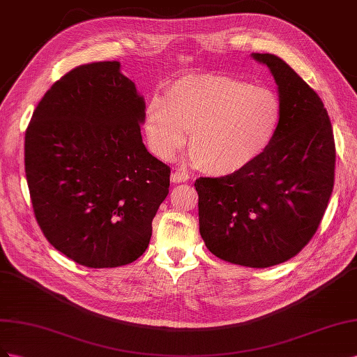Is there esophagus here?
<instances>
[{"label": "esophagus", "mask_w": 357, "mask_h": 357, "mask_svg": "<svg viewBox=\"0 0 357 357\" xmlns=\"http://www.w3.org/2000/svg\"><path fill=\"white\" fill-rule=\"evenodd\" d=\"M170 179H172V182H175V184H181V182H187L190 179V175L187 172L178 169L172 173Z\"/></svg>", "instance_id": "1"}]
</instances>
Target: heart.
<instances>
[{"label": "heart", "instance_id": "heart-1", "mask_svg": "<svg viewBox=\"0 0 357 357\" xmlns=\"http://www.w3.org/2000/svg\"><path fill=\"white\" fill-rule=\"evenodd\" d=\"M281 101L272 89L217 75L175 80L151 97L144 114L149 149L172 160L185 145L190 161L212 175H231L263 155L278 133Z\"/></svg>", "mask_w": 357, "mask_h": 357}]
</instances>
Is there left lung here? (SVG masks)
I'll return each mask as SVG.
<instances>
[{
    "label": "left lung",
    "mask_w": 357,
    "mask_h": 357,
    "mask_svg": "<svg viewBox=\"0 0 357 357\" xmlns=\"http://www.w3.org/2000/svg\"><path fill=\"white\" fill-rule=\"evenodd\" d=\"M278 86L281 124L252 165L199 178V229L206 248L248 268L286 261L307 245L328 208L335 176L332 124L321 98L289 64L252 54Z\"/></svg>",
    "instance_id": "1"
}]
</instances>
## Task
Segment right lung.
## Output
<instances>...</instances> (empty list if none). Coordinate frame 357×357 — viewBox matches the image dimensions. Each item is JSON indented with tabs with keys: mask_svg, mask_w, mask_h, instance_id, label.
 <instances>
[{
	"mask_svg": "<svg viewBox=\"0 0 357 357\" xmlns=\"http://www.w3.org/2000/svg\"><path fill=\"white\" fill-rule=\"evenodd\" d=\"M145 100L118 61L73 68L36 107L25 173L46 239L86 268H118L149 245L170 167L142 142Z\"/></svg>",
	"mask_w": 357,
	"mask_h": 357,
	"instance_id": "add662e5",
	"label": "right lung"
}]
</instances>
